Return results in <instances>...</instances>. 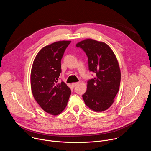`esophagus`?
<instances>
[{
  "instance_id": "1",
  "label": "esophagus",
  "mask_w": 151,
  "mask_h": 151,
  "mask_svg": "<svg viewBox=\"0 0 151 151\" xmlns=\"http://www.w3.org/2000/svg\"><path fill=\"white\" fill-rule=\"evenodd\" d=\"M78 84H79V82H74V83H72V85L73 87H76V86H77Z\"/></svg>"
}]
</instances>
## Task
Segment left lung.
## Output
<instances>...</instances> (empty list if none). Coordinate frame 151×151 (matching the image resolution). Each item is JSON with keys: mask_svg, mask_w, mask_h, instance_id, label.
Instances as JSON below:
<instances>
[{"mask_svg": "<svg viewBox=\"0 0 151 151\" xmlns=\"http://www.w3.org/2000/svg\"><path fill=\"white\" fill-rule=\"evenodd\" d=\"M88 57L89 70L96 76L87 82L82 95L85 104L95 112L106 111L112 104L120 85L121 71L117 58L108 45L87 39L78 42Z\"/></svg>", "mask_w": 151, "mask_h": 151, "instance_id": "obj_1", "label": "left lung"}]
</instances>
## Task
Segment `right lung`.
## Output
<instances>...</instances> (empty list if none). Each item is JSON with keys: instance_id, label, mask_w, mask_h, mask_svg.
I'll use <instances>...</instances> for the list:
<instances>
[{"instance_id": "obj_1", "label": "right lung", "mask_w": 151, "mask_h": 151, "mask_svg": "<svg viewBox=\"0 0 151 151\" xmlns=\"http://www.w3.org/2000/svg\"><path fill=\"white\" fill-rule=\"evenodd\" d=\"M70 42L58 41L42 48L36 55L31 70L33 96L41 108L52 115L64 111L71 94L65 83H58L61 72V60Z\"/></svg>"}]
</instances>
